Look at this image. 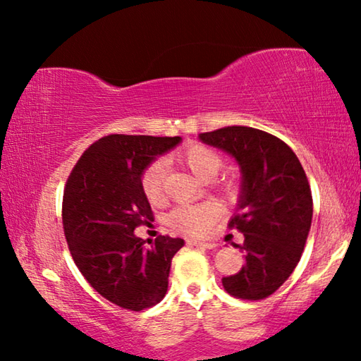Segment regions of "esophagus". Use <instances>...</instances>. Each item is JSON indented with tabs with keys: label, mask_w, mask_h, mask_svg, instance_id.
<instances>
[{
	"label": "esophagus",
	"mask_w": 361,
	"mask_h": 361,
	"mask_svg": "<svg viewBox=\"0 0 361 361\" xmlns=\"http://www.w3.org/2000/svg\"><path fill=\"white\" fill-rule=\"evenodd\" d=\"M187 245H189V246H199V248H205V250H214V248H216V243H212V241L187 240Z\"/></svg>",
	"instance_id": "obj_1"
}]
</instances>
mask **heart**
Listing matches in <instances>:
<instances>
[{
    "label": "heart",
    "instance_id": "heart-1",
    "mask_svg": "<svg viewBox=\"0 0 361 361\" xmlns=\"http://www.w3.org/2000/svg\"><path fill=\"white\" fill-rule=\"evenodd\" d=\"M176 161L184 164L195 177L202 180H210L221 169V156L210 147L202 145H189L180 149L174 156ZM167 172V162L164 159H157L151 166L146 167L141 177V187L145 195L151 202L162 199L164 194V179ZM219 209L215 204H200V205H182L177 207L167 216V224L180 233L202 236L210 230Z\"/></svg>",
    "mask_w": 361,
    "mask_h": 361
}]
</instances>
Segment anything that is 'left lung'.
I'll use <instances>...</instances> for the list:
<instances>
[{"instance_id":"1","label":"left lung","mask_w":361,"mask_h":361,"mask_svg":"<svg viewBox=\"0 0 361 361\" xmlns=\"http://www.w3.org/2000/svg\"><path fill=\"white\" fill-rule=\"evenodd\" d=\"M199 140L230 154L240 166L241 185L230 228L245 235L233 245L245 255L241 271L221 279L228 294L259 300L278 290L302 256L312 224V194L294 151L269 133L226 126Z\"/></svg>"}]
</instances>
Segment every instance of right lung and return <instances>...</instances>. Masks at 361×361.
Returning a JSON list of instances; mask_svg holds the SVG:
<instances>
[{"instance_id":"right-lung-1","label":"right lung","mask_w":361,"mask_h":361,"mask_svg":"<svg viewBox=\"0 0 361 361\" xmlns=\"http://www.w3.org/2000/svg\"><path fill=\"white\" fill-rule=\"evenodd\" d=\"M180 136L110 135L93 142L68 176L62 224L68 250L88 284L110 302L145 310L161 302L171 261L182 238L159 236L151 246L135 235L152 220L142 172Z\"/></svg>"}]
</instances>
